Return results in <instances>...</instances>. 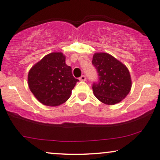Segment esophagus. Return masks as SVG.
Listing matches in <instances>:
<instances>
[{
  "instance_id": "1",
  "label": "esophagus",
  "mask_w": 160,
  "mask_h": 160,
  "mask_svg": "<svg viewBox=\"0 0 160 160\" xmlns=\"http://www.w3.org/2000/svg\"><path fill=\"white\" fill-rule=\"evenodd\" d=\"M80 80H81V81H86V78L85 75H82V76L80 78Z\"/></svg>"
}]
</instances>
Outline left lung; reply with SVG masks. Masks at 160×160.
Wrapping results in <instances>:
<instances>
[{
	"label": "left lung",
	"mask_w": 160,
	"mask_h": 160,
	"mask_svg": "<svg viewBox=\"0 0 160 160\" xmlns=\"http://www.w3.org/2000/svg\"><path fill=\"white\" fill-rule=\"evenodd\" d=\"M92 65L98 75V81L92 84L95 97L108 105H114L125 98L132 86L128 68L106 53H95Z\"/></svg>",
	"instance_id": "obj_1"
}]
</instances>
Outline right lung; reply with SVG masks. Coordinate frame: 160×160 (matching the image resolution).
<instances>
[{
    "mask_svg": "<svg viewBox=\"0 0 160 160\" xmlns=\"http://www.w3.org/2000/svg\"><path fill=\"white\" fill-rule=\"evenodd\" d=\"M78 81L62 53L46 55L32 67L28 74L30 91L38 101L50 107L65 103Z\"/></svg>",
    "mask_w": 160,
    "mask_h": 160,
    "instance_id": "1",
    "label": "right lung"
}]
</instances>
